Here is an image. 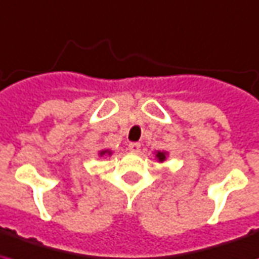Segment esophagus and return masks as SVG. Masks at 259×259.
I'll return each mask as SVG.
<instances>
[{"mask_svg":"<svg viewBox=\"0 0 259 259\" xmlns=\"http://www.w3.org/2000/svg\"><path fill=\"white\" fill-rule=\"evenodd\" d=\"M129 149L132 153H139L140 152V143H129Z\"/></svg>","mask_w":259,"mask_h":259,"instance_id":"esophagus-1","label":"esophagus"}]
</instances>
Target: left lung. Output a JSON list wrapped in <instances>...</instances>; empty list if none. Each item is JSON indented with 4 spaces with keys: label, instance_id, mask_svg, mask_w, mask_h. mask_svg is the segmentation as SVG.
<instances>
[{
    "label": "left lung",
    "instance_id": "obj_1",
    "mask_svg": "<svg viewBox=\"0 0 259 259\" xmlns=\"http://www.w3.org/2000/svg\"><path fill=\"white\" fill-rule=\"evenodd\" d=\"M166 156H167L166 152H157V153H156V157H157V160H159V161H161V163H163V161L166 160Z\"/></svg>",
    "mask_w": 259,
    "mask_h": 259
}]
</instances>
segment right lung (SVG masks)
<instances>
[{
	"instance_id": "right-lung-1",
	"label": "right lung",
	"mask_w": 259,
	"mask_h": 259,
	"mask_svg": "<svg viewBox=\"0 0 259 259\" xmlns=\"http://www.w3.org/2000/svg\"><path fill=\"white\" fill-rule=\"evenodd\" d=\"M103 154H109V156H110L112 152H110V150H102V152H99V156H103Z\"/></svg>"
}]
</instances>
